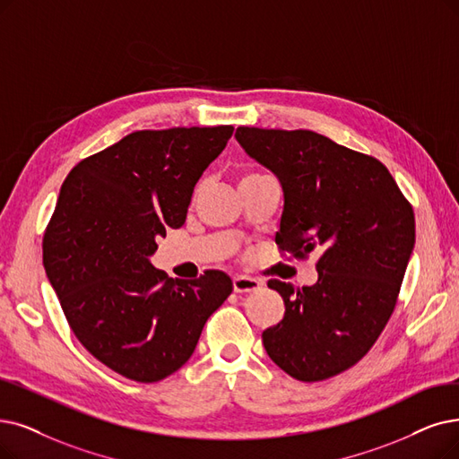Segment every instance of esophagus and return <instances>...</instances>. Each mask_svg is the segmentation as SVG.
<instances>
[{
    "label": "esophagus",
    "instance_id": "1",
    "mask_svg": "<svg viewBox=\"0 0 459 459\" xmlns=\"http://www.w3.org/2000/svg\"><path fill=\"white\" fill-rule=\"evenodd\" d=\"M262 288V282L258 279L245 277V274H239V277L233 279V290L237 293H247V291H255Z\"/></svg>",
    "mask_w": 459,
    "mask_h": 459
}]
</instances>
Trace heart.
Returning <instances> with one entry per match:
<instances>
[{
  "mask_svg": "<svg viewBox=\"0 0 459 459\" xmlns=\"http://www.w3.org/2000/svg\"><path fill=\"white\" fill-rule=\"evenodd\" d=\"M254 175H262V173H247L245 177H254ZM245 177H243V178H245Z\"/></svg>",
  "mask_w": 459,
  "mask_h": 459,
  "instance_id": "1",
  "label": "heart"
}]
</instances>
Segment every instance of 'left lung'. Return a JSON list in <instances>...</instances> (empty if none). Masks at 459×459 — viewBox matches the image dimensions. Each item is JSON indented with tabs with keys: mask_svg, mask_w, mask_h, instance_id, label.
Here are the masks:
<instances>
[{
	"mask_svg": "<svg viewBox=\"0 0 459 459\" xmlns=\"http://www.w3.org/2000/svg\"><path fill=\"white\" fill-rule=\"evenodd\" d=\"M235 137L282 185L281 254H318L316 284L267 282L286 313L262 333L265 351L296 380L332 378L371 351L394 315L414 248L412 205L382 161L320 134L239 126Z\"/></svg>",
	"mask_w": 459,
	"mask_h": 459,
	"instance_id": "left-lung-1",
	"label": "left lung"
}]
</instances>
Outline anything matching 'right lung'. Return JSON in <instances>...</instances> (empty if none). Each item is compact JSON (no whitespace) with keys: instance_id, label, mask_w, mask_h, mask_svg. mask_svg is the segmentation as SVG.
I'll list each match as a JSON object with an SVG mask.
<instances>
[{"instance_id":"1","label":"right lung","mask_w":459,"mask_h":459,"mask_svg":"<svg viewBox=\"0 0 459 459\" xmlns=\"http://www.w3.org/2000/svg\"><path fill=\"white\" fill-rule=\"evenodd\" d=\"M233 126L126 135L69 171L43 235V265L71 332L108 369L135 380L173 375L233 290L226 273L169 279L151 265L168 228Z\"/></svg>"}]
</instances>
